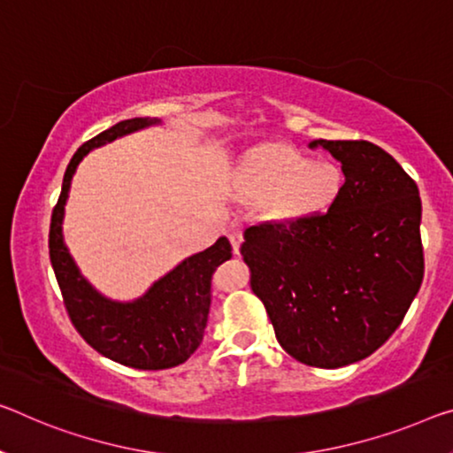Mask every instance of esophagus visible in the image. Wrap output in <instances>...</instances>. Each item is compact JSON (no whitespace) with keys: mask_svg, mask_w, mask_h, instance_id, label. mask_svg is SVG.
<instances>
[{"mask_svg":"<svg viewBox=\"0 0 453 453\" xmlns=\"http://www.w3.org/2000/svg\"><path fill=\"white\" fill-rule=\"evenodd\" d=\"M226 236H228V241H231L234 253H239V247H241V242H242V231H241L239 222H231V225H228Z\"/></svg>","mask_w":453,"mask_h":453,"instance_id":"34e87169","label":"esophagus"}]
</instances>
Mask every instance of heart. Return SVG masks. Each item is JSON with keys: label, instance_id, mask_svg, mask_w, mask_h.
<instances>
[{"label": "heart", "instance_id": "b5f03b06", "mask_svg": "<svg viewBox=\"0 0 453 453\" xmlns=\"http://www.w3.org/2000/svg\"><path fill=\"white\" fill-rule=\"evenodd\" d=\"M338 188L330 164L308 162L296 150L269 145L255 151L242 168V194L261 198L269 219H296L328 203Z\"/></svg>", "mask_w": 453, "mask_h": 453}]
</instances>
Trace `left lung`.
Wrapping results in <instances>:
<instances>
[{"instance_id":"1","label":"left lung","mask_w":453,"mask_h":453,"mask_svg":"<svg viewBox=\"0 0 453 453\" xmlns=\"http://www.w3.org/2000/svg\"><path fill=\"white\" fill-rule=\"evenodd\" d=\"M318 148L344 172L328 211L249 226L241 255L283 350L308 366L340 368L379 350L421 288V198L379 145L310 143Z\"/></svg>"}]
</instances>
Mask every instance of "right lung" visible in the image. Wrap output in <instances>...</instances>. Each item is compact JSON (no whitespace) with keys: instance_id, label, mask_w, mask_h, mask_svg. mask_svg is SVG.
<instances>
[{"instance_id":"add662e5","label":"right lung","mask_w":453,"mask_h":453,"mask_svg":"<svg viewBox=\"0 0 453 453\" xmlns=\"http://www.w3.org/2000/svg\"><path fill=\"white\" fill-rule=\"evenodd\" d=\"M156 121L142 117L121 121L76 150L62 180L48 236L54 275L76 332L103 357L139 371H164L192 357L204 336L211 310V277L220 263L231 259V242L220 236L203 253L188 257L134 303L111 302L96 294L76 269L62 241V214L76 165L96 145Z\"/></svg>"}]
</instances>
